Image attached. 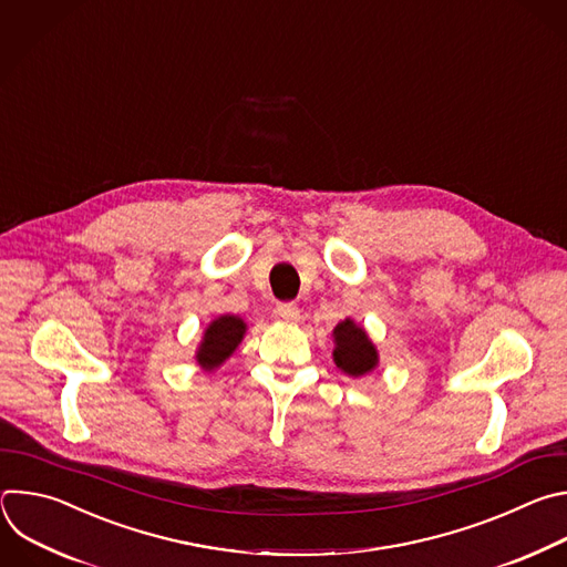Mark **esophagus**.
<instances>
[{
    "mask_svg": "<svg viewBox=\"0 0 567 567\" xmlns=\"http://www.w3.org/2000/svg\"><path fill=\"white\" fill-rule=\"evenodd\" d=\"M277 315H279V319H284V321H299V317H301V310H299V306L297 303H279L277 306Z\"/></svg>",
    "mask_w": 567,
    "mask_h": 567,
    "instance_id": "obj_1",
    "label": "esophagus"
}]
</instances>
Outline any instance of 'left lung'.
Listing matches in <instances>:
<instances>
[{"mask_svg":"<svg viewBox=\"0 0 567 567\" xmlns=\"http://www.w3.org/2000/svg\"><path fill=\"white\" fill-rule=\"evenodd\" d=\"M332 362L349 378H364L380 364L378 347L373 344L367 328L351 317L332 328Z\"/></svg>","mask_w":567,"mask_h":567,"instance_id":"left-lung-1","label":"left lung"}]
</instances>
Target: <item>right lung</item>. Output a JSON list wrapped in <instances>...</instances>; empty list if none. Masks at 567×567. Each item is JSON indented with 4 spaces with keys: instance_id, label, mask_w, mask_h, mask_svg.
<instances>
[{
    "instance_id": "add662e5",
    "label": "right lung",
    "mask_w": 567,
    "mask_h": 567,
    "mask_svg": "<svg viewBox=\"0 0 567 567\" xmlns=\"http://www.w3.org/2000/svg\"><path fill=\"white\" fill-rule=\"evenodd\" d=\"M248 332V323L239 315H218L214 317L205 330L200 342L196 347L194 360L205 373H214L218 367L225 364V360H230L239 344L244 342V337Z\"/></svg>"
}]
</instances>
